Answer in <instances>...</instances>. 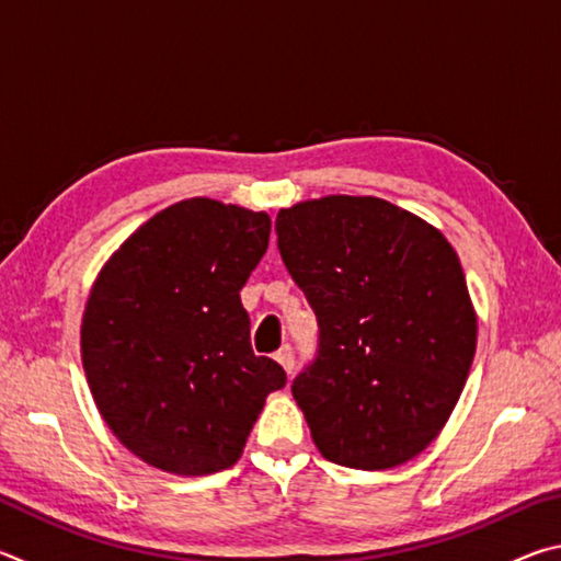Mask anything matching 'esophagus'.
Segmentation results:
<instances>
[{"mask_svg": "<svg viewBox=\"0 0 561 561\" xmlns=\"http://www.w3.org/2000/svg\"><path fill=\"white\" fill-rule=\"evenodd\" d=\"M274 358L279 360L282 368H284V371H287L289 376L294 374V348H291L289 344H284V346L277 351V354H274Z\"/></svg>", "mask_w": 561, "mask_h": 561, "instance_id": "1", "label": "esophagus"}]
</instances>
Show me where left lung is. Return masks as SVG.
<instances>
[{"label": "left lung", "instance_id": "left-lung-1", "mask_svg": "<svg viewBox=\"0 0 561 561\" xmlns=\"http://www.w3.org/2000/svg\"><path fill=\"white\" fill-rule=\"evenodd\" d=\"M274 230L319 324L291 383L319 453L356 470L415 458L458 403L478 341L458 254L378 197L299 203Z\"/></svg>", "mask_w": 561, "mask_h": 561}]
</instances>
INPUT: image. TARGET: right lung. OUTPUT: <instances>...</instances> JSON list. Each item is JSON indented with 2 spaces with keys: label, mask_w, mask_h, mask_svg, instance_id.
<instances>
[{
  "label": "right lung",
  "mask_w": 561,
  "mask_h": 561,
  "mask_svg": "<svg viewBox=\"0 0 561 561\" xmlns=\"http://www.w3.org/2000/svg\"><path fill=\"white\" fill-rule=\"evenodd\" d=\"M264 213L193 197L138 227L101 270L81 358L103 421L153 468L210 474L237 462L272 391L240 289L267 252Z\"/></svg>",
  "instance_id": "add662e5"
}]
</instances>
